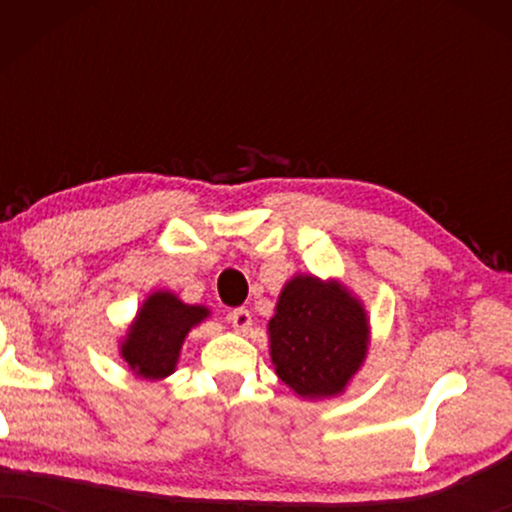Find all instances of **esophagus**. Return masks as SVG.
Listing matches in <instances>:
<instances>
[{"label":"esophagus","mask_w":512,"mask_h":512,"mask_svg":"<svg viewBox=\"0 0 512 512\" xmlns=\"http://www.w3.org/2000/svg\"><path fill=\"white\" fill-rule=\"evenodd\" d=\"M230 324L235 326V331H240V333H247L249 328H251V314H249V310H244V307H235L233 312H230Z\"/></svg>","instance_id":"34e87169"}]
</instances>
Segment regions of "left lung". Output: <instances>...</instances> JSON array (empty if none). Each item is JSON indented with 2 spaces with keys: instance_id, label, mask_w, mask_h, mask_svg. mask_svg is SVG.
Listing matches in <instances>:
<instances>
[{
  "instance_id": "8db88e82",
  "label": "left lung",
  "mask_w": 512,
  "mask_h": 512,
  "mask_svg": "<svg viewBox=\"0 0 512 512\" xmlns=\"http://www.w3.org/2000/svg\"><path fill=\"white\" fill-rule=\"evenodd\" d=\"M268 333L279 380L303 398L342 394L370 342L361 300L335 279L321 282L312 275L286 282Z\"/></svg>"
}]
</instances>
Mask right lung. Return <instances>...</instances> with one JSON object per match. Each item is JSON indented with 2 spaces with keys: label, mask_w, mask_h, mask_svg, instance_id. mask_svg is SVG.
Instances as JSON below:
<instances>
[{
  "label": "right lung",
  "mask_w": 512,
  "mask_h": 512,
  "mask_svg": "<svg viewBox=\"0 0 512 512\" xmlns=\"http://www.w3.org/2000/svg\"><path fill=\"white\" fill-rule=\"evenodd\" d=\"M207 317V307L186 305L170 291L151 293L121 342V356L135 375L163 380L177 368L188 331Z\"/></svg>",
  "instance_id": "obj_1"
}]
</instances>
